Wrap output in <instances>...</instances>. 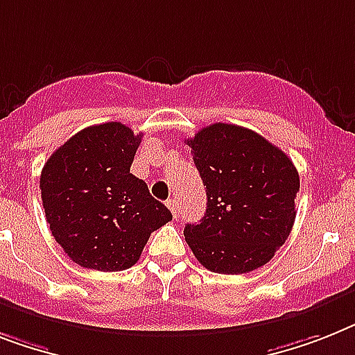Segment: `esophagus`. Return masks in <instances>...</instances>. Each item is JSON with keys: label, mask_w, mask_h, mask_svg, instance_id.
Returning <instances> with one entry per match:
<instances>
[{"label": "esophagus", "mask_w": 355, "mask_h": 355, "mask_svg": "<svg viewBox=\"0 0 355 355\" xmlns=\"http://www.w3.org/2000/svg\"><path fill=\"white\" fill-rule=\"evenodd\" d=\"M166 207L171 209V212L174 218H178V216H180V209H178V201H175V199H168V201H166Z\"/></svg>", "instance_id": "1"}]
</instances>
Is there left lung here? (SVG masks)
Masks as SVG:
<instances>
[{
  "instance_id": "8db88e82",
  "label": "left lung",
  "mask_w": 355,
  "mask_h": 355,
  "mask_svg": "<svg viewBox=\"0 0 355 355\" xmlns=\"http://www.w3.org/2000/svg\"><path fill=\"white\" fill-rule=\"evenodd\" d=\"M207 187V212L184 227L205 268L247 274L270 261L294 227L300 174L285 152L248 128L214 123L187 139Z\"/></svg>"
}]
</instances>
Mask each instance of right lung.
I'll return each instance as SVG.
<instances>
[{"label":"right lung","instance_id":"1","mask_svg":"<svg viewBox=\"0 0 355 355\" xmlns=\"http://www.w3.org/2000/svg\"><path fill=\"white\" fill-rule=\"evenodd\" d=\"M141 143L118 121L87 127L46 159L40 178L46 223L63 252L85 268L127 270L148 237L172 219L130 174Z\"/></svg>","mask_w":355,"mask_h":355}]
</instances>
